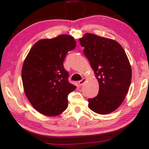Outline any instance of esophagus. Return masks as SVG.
I'll return each mask as SVG.
<instances>
[{
  "label": "esophagus",
  "instance_id": "34e87169",
  "mask_svg": "<svg viewBox=\"0 0 149 149\" xmlns=\"http://www.w3.org/2000/svg\"><path fill=\"white\" fill-rule=\"evenodd\" d=\"M86 82V78H82V80L79 81V82H78V83H79V84H80V86H82V84H84V82Z\"/></svg>",
  "mask_w": 149,
  "mask_h": 149
}]
</instances>
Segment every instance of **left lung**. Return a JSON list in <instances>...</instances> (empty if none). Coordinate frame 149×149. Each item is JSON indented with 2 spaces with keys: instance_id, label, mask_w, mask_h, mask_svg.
I'll return each instance as SVG.
<instances>
[{
  "instance_id": "obj_1",
  "label": "left lung",
  "mask_w": 149,
  "mask_h": 149,
  "mask_svg": "<svg viewBox=\"0 0 149 149\" xmlns=\"http://www.w3.org/2000/svg\"><path fill=\"white\" fill-rule=\"evenodd\" d=\"M99 83L96 97L88 100V107L106 115L121 105L131 84V67L122 47L116 40L85 33L79 39Z\"/></svg>"
}]
</instances>
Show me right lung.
<instances>
[{"instance_id": "obj_1", "label": "right lung", "mask_w": 149, "mask_h": 149, "mask_svg": "<svg viewBox=\"0 0 149 149\" xmlns=\"http://www.w3.org/2000/svg\"><path fill=\"white\" fill-rule=\"evenodd\" d=\"M76 45L74 38L69 35L42 39L33 45L24 60L22 69L24 93L40 113L56 116L67 108L68 95L76 86L69 82L63 62Z\"/></svg>"}]
</instances>
